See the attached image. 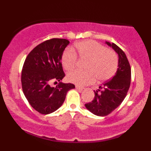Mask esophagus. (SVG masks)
Here are the masks:
<instances>
[{
  "instance_id": "1",
  "label": "esophagus",
  "mask_w": 151,
  "mask_h": 151,
  "mask_svg": "<svg viewBox=\"0 0 151 151\" xmlns=\"http://www.w3.org/2000/svg\"><path fill=\"white\" fill-rule=\"evenodd\" d=\"M76 89H79V90H83L84 89V87H82V86H80L76 85Z\"/></svg>"
}]
</instances>
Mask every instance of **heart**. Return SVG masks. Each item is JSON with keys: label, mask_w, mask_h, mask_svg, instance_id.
Listing matches in <instances>:
<instances>
[{"label": "heart", "mask_w": 151, "mask_h": 151, "mask_svg": "<svg viewBox=\"0 0 151 151\" xmlns=\"http://www.w3.org/2000/svg\"><path fill=\"white\" fill-rule=\"evenodd\" d=\"M79 56L88 59L86 65L87 70H77L68 74V79L78 85H86L93 83L96 77L99 81L111 79L118 69V57L112 50L106 49L104 46L94 40H85L74 45ZM77 54L74 50L67 49L62 54V64L64 68L71 71L77 65Z\"/></svg>", "instance_id": "obj_1"}]
</instances>
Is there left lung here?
I'll use <instances>...</instances> for the list:
<instances>
[{
  "mask_svg": "<svg viewBox=\"0 0 151 151\" xmlns=\"http://www.w3.org/2000/svg\"><path fill=\"white\" fill-rule=\"evenodd\" d=\"M106 43L118 54L119 65L113 78L94 90L93 99L85 104L90 112L99 116L109 115L116 109L125 99L131 84V70L126 54L114 43Z\"/></svg>",
  "mask_w": 151,
  "mask_h": 151,
  "instance_id": "1",
  "label": "left lung"
}]
</instances>
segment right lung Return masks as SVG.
Wrapping results in <instances>:
<instances>
[{
  "mask_svg": "<svg viewBox=\"0 0 151 151\" xmlns=\"http://www.w3.org/2000/svg\"><path fill=\"white\" fill-rule=\"evenodd\" d=\"M70 41L52 38L36 46L26 58L21 74L22 91L31 106L39 113L49 114L60 108L73 84L61 82L65 74L62 56ZM54 81L59 84L51 86Z\"/></svg>",
  "mask_w": 151,
  "mask_h": 151,
  "instance_id": "add662e5",
  "label": "right lung"
}]
</instances>
